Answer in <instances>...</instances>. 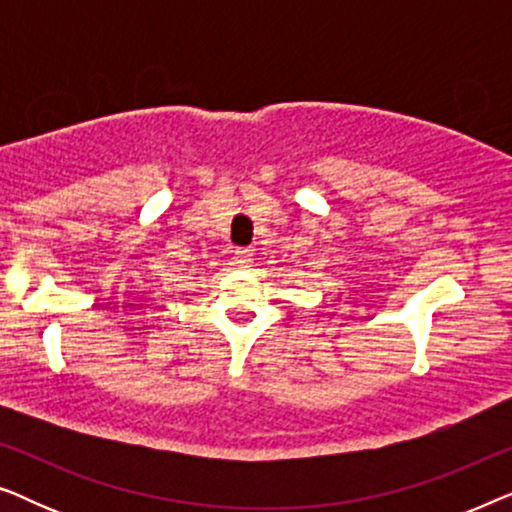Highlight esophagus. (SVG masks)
<instances>
[{
  "label": "esophagus",
  "mask_w": 512,
  "mask_h": 512,
  "mask_svg": "<svg viewBox=\"0 0 512 512\" xmlns=\"http://www.w3.org/2000/svg\"><path fill=\"white\" fill-rule=\"evenodd\" d=\"M235 263L240 265V268H251V263H254V249H237Z\"/></svg>",
  "instance_id": "1"
}]
</instances>
